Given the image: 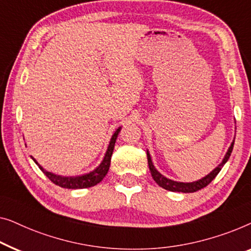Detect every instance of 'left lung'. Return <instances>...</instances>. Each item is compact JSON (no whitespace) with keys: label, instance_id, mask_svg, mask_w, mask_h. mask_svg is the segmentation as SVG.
Masks as SVG:
<instances>
[{"label":"left lung","instance_id":"obj_1","mask_svg":"<svg viewBox=\"0 0 251 251\" xmlns=\"http://www.w3.org/2000/svg\"><path fill=\"white\" fill-rule=\"evenodd\" d=\"M233 146H234V140H233V142L231 143L230 148H228L226 154H225L223 161L221 162L220 165L217 166L216 168L214 169L213 172H210L209 174L204 176L199 181H196V182H191V183H183V182H176V181H173V179H169L167 177H165L164 175H161L159 172L157 171L156 168H154V166L152 164V160H151V157H150V153L149 151L147 152V156H148V164H149V168H150V172H151V175H152V177L156 183L161 188H164L165 190H168V191H173V192H183V193H191V192H196V191H199L204 186H207L209 183L213 181V179L216 177L218 173L221 172V169L223 166L225 165V162L228 160V158H230L231 153H232V150H233Z\"/></svg>","mask_w":251,"mask_h":251}]
</instances>
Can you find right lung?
I'll return each instance as SVG.
<instances>
[{"mask_svg": "<svg viewBox=\"0 0 251 251\" xmlns=\"http://www.w3.org/2000/svg\"><path fill=\"white\" fill-rule=\"evenodd\" d=\"M122 127H118L116 129V132L112 135L110 143H109V147L107 149V152H105V156L103 158V160L100 165L98 166L94 171H92L87 174L84 175H79V176H69V177H66V176H60V175H55L53 173L45 171V169L42 167L41 165H38V162L34 159L33 160L36 162L38 165V167L42 172L47 175V177H49L51 182H53L55 185L61 186V188L65 189H85V188H91V186L97 185L98 183H100L107 173L109 171V167H110V161H111V156L112 152H114V148H115V143H116V139H117L118 133L121 132Z\"/></svg>", "mask_w": 251, "mask_h": 251, "instance_id": "right-lung-1", "label": "right lung"}]
</instances>
